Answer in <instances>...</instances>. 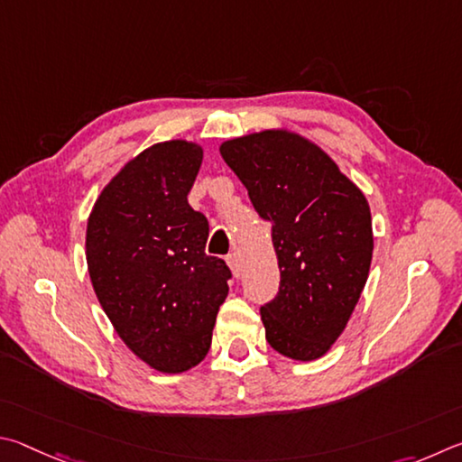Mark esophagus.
<instances>
[{"mask_svg":"<svg viewBox=\"0 0 462 462\" xmlns=\"http://www.w3.org/2000/svg\"><path fill=\"white\" fill-rule=\"evenodd\" d=\"M226 263H229V268H231V272H233V276L236 278H239L241 276V260H239V255L237 254H229L226 255Z\"/></svg>","mask_w":462,"mask_h":462,"instance_id":"esophagus-1","label":"esophagus"}]
</instances>
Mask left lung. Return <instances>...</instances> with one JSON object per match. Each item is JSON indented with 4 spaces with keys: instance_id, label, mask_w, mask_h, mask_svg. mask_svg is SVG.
<instances>
[{
    "instance_id": "1",
    "label": "left lung",
    "mask_w": 462,
    "mask_h": 462,
    "mask_svg": "<svg viewBox=\"0 0 462 462\" xmlns=\"http://www.w3.org/2000/svg\"><path fill=\"white\" fill-rule=\"evenodd\" d=\"M221 156L272 223L280 288L263 304L265 341L296 361L325 355L349 322L374 254L363 192L319 145L286 129L236 137Z\"/></svg>"
}]
</instances>
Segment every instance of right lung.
I'll return each instance as SVG.
<instances>
[{
  "label": "right lung",
  "mask_w": 462,
  "mask_h": 462,
  "mask_svg": "<svg viewBox=\"0 0 462 462\" xmlns=\"http://www.w3.org/2000/svg\"><path fill=\"white\" fill-rule=\"evenodd\" d=\"M202 148L152 145L105 186L87 223V265L105 314L162 374L205 359L231 270L205 254L207 217L189 205Z\"/></svg>",
  "instance_id": "obj_1"
}]
</instances>
